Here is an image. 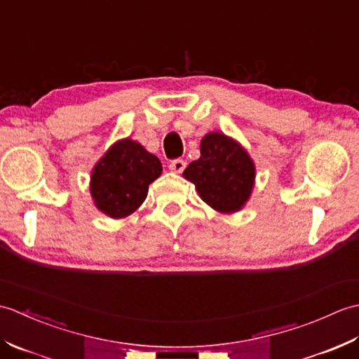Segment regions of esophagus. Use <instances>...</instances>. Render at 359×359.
Segmentation results:
<instances>
[{
	"label": "esophagus",
	"mask_w": 359,
	"mask_h": 359,
	"mask_svg": "<svg viewBox=\"0 0 359 359\" xmlns=\"http://www.w3.org/2000/svg\"><path fill=\"white\" fill-rule=\"evenodd\" d=\"M185 166H187V162L185 160H182V158H175V160H172V162L170 163V170L172 171V172H182L185 170Z\"/></svg>",
	"instance_id": "1"
}]
</instances>
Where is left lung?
<instances>
[{
    "instance_id": "1",
    "label": "left lung",
    "mask_w": 359,
    "mask_h": 359,
    "mask_svg": "<svg viewBox=\"0 0 359 359\" xmlns=\"http://www.w3.org/2000/svg\"><path fill=\"white\" fill-rule=\"evenodd\" d=\"M255 163L241 144L222 133H210L201 142V157L188 165L184 177L219 212H236L250 199Z\"/></svg>"
}]
</instances>
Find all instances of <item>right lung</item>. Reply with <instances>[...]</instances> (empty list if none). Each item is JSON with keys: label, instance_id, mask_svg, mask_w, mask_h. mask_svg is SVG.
I'll use <instances>...</instances> for the list:
<instances>
[{"label": "right lung", "instance_id": "add662e5", "mask_svg": "<svg viewBox=\"0 0 359 359\" xmlns=\"http://www.w3.org/2000/svg\"><path fill=\"white\" fill-rule=\"evenodd\" d=\"M162 174L160 160L131 139L118 140L98 160L90 175L95 207L112 219H121L140 207L148 188Z\"/></svg>", "mask_w": 359, "mask_h": 359}]
</instances>
